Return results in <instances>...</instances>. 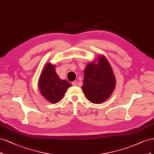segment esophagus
<instances>
[{
	"label": "esophagus",
	"instance_id": "obj_1",
	"mask_svg": "<svg viewBox=\"0 0 154 154\" xmlns=\"http://www.w3.org/2000/svg\"><path fill=\"white\" fill-rule=\"evenodd\" d=\"M72 85L73 86H76L77 85V82L76 81H73V82H72Z\"/></svg>",
	"mask_w": 154,
	"mask_h": 154
}]
</instances>
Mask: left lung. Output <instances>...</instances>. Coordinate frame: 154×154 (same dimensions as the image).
Masks as SVG:
<instances>
[{"instance_id": "8db88e82", "label": "left lung", "mask_w": 154, "mask_h": 154, "mask_svg": "<svg viewBox=\"0 0 154 154\" xmlns=\"http://www.w3.org/2000/svg\"><path fill=\"white\" fill-rule=\"evenodd\" d=\"M82 86L89 101L100 103L109 98L116 86V79L111 64L101 55L97 61L88 63L84 72Z\"/></svg>"}]
</instances>
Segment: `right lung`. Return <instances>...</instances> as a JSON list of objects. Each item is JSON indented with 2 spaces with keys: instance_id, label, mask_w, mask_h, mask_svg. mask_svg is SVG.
<instances>
[{
  "instance_id": "right-lung-1",
  "label": "right lung",
  "mask_w": 154,
  "mask_h": 154,
  "mask_svg": "<svg viewBox=\"0 0 154 154\" xmlns=\"http://www.w3.org/2000/svg\"><path fill=\"white\" fill-rule=\"evenodd\" d=\"M72 84L61 80L55 70V65L48 63L39 79L38 87L42 96L52 103L59 102Z\"/></svg>"
}]
</instances>
